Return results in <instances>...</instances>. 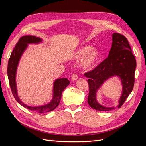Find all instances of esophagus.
<instances>
[{"instance_id": "34e87169", "label": "esophagus", "mask_w": 146, "mask_h": 146, "mask_svg": "<svg viewBox=\"0 0 146 146\" xmlns=\"http://www.w3.org/2000/svg\"><path fill=\"white\" fill-rule=\"evenodd\" d=\"M77 78H78V76H77V74H73L71 76V80L73 81L76 80H77Z\"/></svg>"}]
</instances>
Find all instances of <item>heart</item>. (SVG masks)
<instances>
[{"mask_svg":"<svg viewBox=\"0 0 146 146\" xmlns=\"http://www.w3.org/2000/svg\"><path fill=\"white\" fill-rule=\"evenodd\" d=\"M99 56V52L90 46H84L79 48L74 54V59L76 61L82 59L81 66L85 70L91 69L96 64Z\"/></svg>","mask_w":146,"mask_h":146,"instance_id":"b5f03b06","label":"heart"}]
</instances>
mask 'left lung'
Returning a JSON list of instances; mask_svg holds the SVG:
<instances>
[{"mask_svg":"<svg viewBox=\"0 0 146 146\" xmlns=\"http://www.w3.org/2000/svg\"><path fill=\"white\" fill-rule=\"evenodd\" d=\"M112 47L108 56L93 70L85 74L89 85L88 102L90 107L101 111L114 110V107H106L96 100V92L102 85L113 76L120 77L122 85V94L119 100L117 108H121L133 90L136 62L127 38L123 35L114 33L112 35Z\"/></svg>","mask_w":146,"mask_h":146,"instance_id":"left-lung-1","label":"left lung"}]
</instances>
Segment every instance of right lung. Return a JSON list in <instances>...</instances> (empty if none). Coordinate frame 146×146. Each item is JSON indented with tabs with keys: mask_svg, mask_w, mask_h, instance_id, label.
Listing matches in <instances>:
<instances>
[{
	"mask_svg": "<svg viewBox=\"0 0 146 146\" xmlns=\"http://www.w3.org/2000/svg\"><path fill=\"white\" fill-rule=\"evenodd\" d=\"M42 42V39L35 36H24L21 37L19 41L17 42L12 53L11 54L10 59L8 60L7 74L10 86L13 96L16 100L29 110L36 111L39 113H47L55 110L60 104L61 98V94L65 88L67 87L70 83L67 78H58L54 81V89H53V98L49 103L44 105L38 106V107H30L23 103L17 96L16 83V74L17 65L21 57L24 52L28 46V44H38Z\"/></svg>",
	"mask_w": 146,
	"mask_h": 146,
	"instance_id": "right-lung-1",
	"label": "right lung"
}]
</instances>
